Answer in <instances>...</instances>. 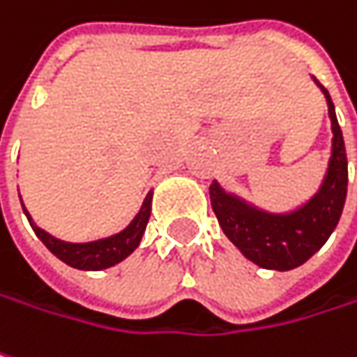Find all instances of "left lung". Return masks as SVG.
I'll list each match as a JSON object with an SVG mask.
<instances>
[{"label":"left lung","instance_id":"1","mask_svg":"<svg viewBox=\"0 0 357 357\" xmlns=\"http://www.w3.org/2000/svg\"><path fill=\"white\" fill-rule=\"evenodd\" d=\"M327 99L331 119V156L317 192L287 213H270L211 183V207L223 234L248 260L266 270H293L305 264L329 240L342 217L347 195V156L329 91L313 77Z\"/></svg>","mask_w":357,"mask_h":357}]
</instances>
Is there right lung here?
<instances>
[{
    "label": "right lung",
    "mask_w": 357,
    "mask_h": 357,
    "mask_svg": "<svg viewBox=\"0 0 357 357\" xmlns=\"http://www.w3.org/2000/svg\"><path fill=\"white\" fill-rule=\"evenodd\" d=\"M152 195H154L152 191L146 195L140 211L128 223V227H123L114 236L83 243L64 242V240L50 236L48 231H44L34 223V219L24 207V203H22V209H24V213L28 217L40 242L44 243L59 260H63L64 264L77 268V270H105V268L115 266L121 260H126L140 245L142 236H144L148 219H150V211H152ZM20 201H22V197H20Z\"/></svg>",
    "instance_id": "right-lung-1"
}]
</instances>
